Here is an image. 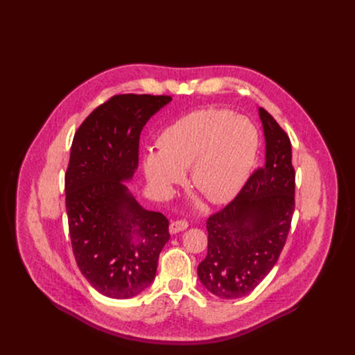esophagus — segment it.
<instances>
[{"mask_svg":"<svg viewBox=\"0 0 355 355\" xmlns=\"http://www.w3.org/2000/svg\"><path fill=\"white\" fill-rule=\"evenodd\" d=\"M187 227H188V222H187V220H182V219H177V220L171 222V225H170V233L175 234V233H178V232H182V230H185Z\"/></svg>","mask_w":355,"mask_h":355,"instance_id":"34e87169","label":"esophagus"}]
</instances>
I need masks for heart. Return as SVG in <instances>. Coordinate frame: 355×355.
<instances>
[{
	"label": "heart",
	"instance_id": "heart-1",
	"mask_svg": "<svg viewBox=\"0 0 355 355\" xmlns=\"http://www.w3.org/2000/svg\"><path fill=\"white\" fill-rule=\"evenodd\" d=\"M157 151L144 155L151 184L170 188L191 169L192 185L211 202L233 198L247 180L259 150V132L244 116L208 108L187 114L159 136Z\"/></svg>",
	"mask_w": 355,
	"mask_h": 355
}]
</instances>
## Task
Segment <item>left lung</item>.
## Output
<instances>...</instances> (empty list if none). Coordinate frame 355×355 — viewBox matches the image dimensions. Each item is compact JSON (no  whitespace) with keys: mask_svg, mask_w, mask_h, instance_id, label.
<instances>
[{"mask_svg":"<svg viewBox=\"0 0 355 355\" xmlns=\"http://www.w3.org/2000/svg\"><path fill=\"white\" fill-rule=\"evenodd\" d=\"M266 162L233 200L207 220L208 254L198 277L223 299L248 295L277 264L295 211V168L291 140L260 108Z\"/></svg>","mask_w":355,"mask_h":355,"instance_id":"left-lung-1","label":"left lung"}]
</instances>
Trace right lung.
<instances>
[{"mask_svg": "<svg viewBox=\"0 0 355 355\" xmlns=\"http://www.w3.org/2000/svg\"><path fill=\"white\" fill-rule=\"evenodd\" d=\"M170 95L119 94L77 129L64 177L69 233L76 263L94 289L128 299L153 282L168 219L143 209L123 181L139 166L146 122Z\"/></svg>", "mask_w": 355, "mask_h": 355, "instance_id": "1", "label": "right lung"}]
</instances>
